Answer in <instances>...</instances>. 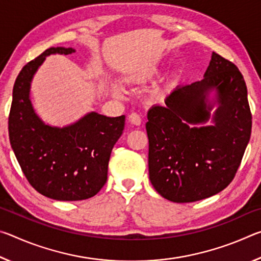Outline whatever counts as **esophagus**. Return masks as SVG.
<instances>
[{"label": "esophagus", "mask_w": 261, "mask_h": 261, "mask_svg": "<svg viewBox=\"0 0 261 261\" xmlns=\"http://www.w3.org/2000/svg\"><path fill=\"white\" fill-rule=\"evenodd\" d=\"M129 122L131 123V124L138 126L141 124V118L137 113H132L129 115Z\"/></svg>", "instance_id": "34e87169"}]
</instances>
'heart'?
I'll use <instances>...</instances> for the list:
<instances>
[{
    "label": "heart",
    "mask_w": 261,
    "mask_h": 261,
    "mask_svg": "<svg viewBox=\"0 0 261 261\" xmlns=\"http://www.w3.org/2000/svg\"><path fill=\"white\" fill-rule=\"evenodd\" d=\"M159 73H160V69H159L158 67H148L146 69H144L143 71L139 73L138 78L139 79H149L154 76H158ZM112 91L115 94L120 93V88H118L116 85H112Z\"/></svg>",
    "instance_id": "obj_1"
}]
</instances>
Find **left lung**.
I'll return each mask as SVG.
<instances>
[{"instance_id":"left-lung-1","label":"left lung","mask_w":261,"mask_h":261,"mask_svg":"<svg viewBox=\"0 0 261 261\" xmlns=\"http://www.w3.org/2000/svg\"><path fill=\"white\" fill-rule=\"evenodd\" d=\"M165 103L147 113L148 173L154 189L174 202L201 200L222 191L235 177L252 126L240 70L213 51L204 79L174 88Z\"/></svg>"}]
</instances>
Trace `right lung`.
Instances as JSON below:
<instances>
[{
	"label": "right lung",
	"mask_w": 261,
	"mask_h": 261,
	"mask_svg": "<svg viewBox=\"0 0 261 261\" xmlns=\"http://www.w3.org/2000/svg\"><path fill=\"white\" fill-rule=\"evenodd\" d=\"M74 51L50 47L29 62L15 82L9 115V138L25 177L39 193L60 201L88 199L100 191L125 122L124 115L107 117L91 112L72 124L54 126L35 113L30 92L38 69L47 56Z\"/></svg>",
	"instance_id": "add662e5"
}]
</instances>
